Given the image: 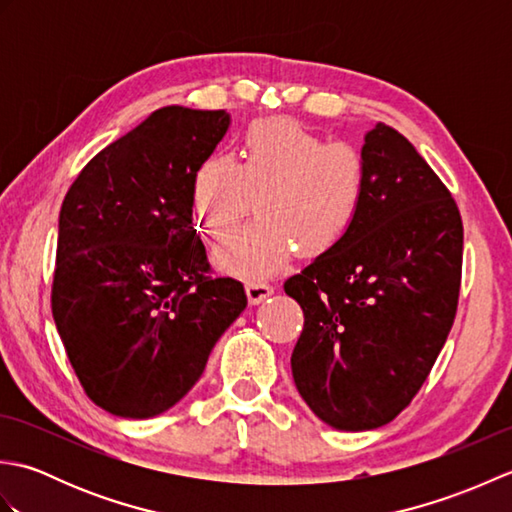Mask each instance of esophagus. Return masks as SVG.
I'll use <instances>...</instances> for the list:
<instances>
[{
    "mask_svg": "<svg viewBox=\"0 0 512 512\" xmlns=\"http://www.w3.org/2000/svg\"><path fill=\"white\" fill-rule=\"evenodd\" d=\"M273 292V286L266 284V281H248L246 284V297L250 306H259V303L266 301Z\"/></svg>",
    "mask_w": 512,
    "mask_h": 512,
    "instance_id": "34e87169",
    "label": "esophagus"
}]
</instances>
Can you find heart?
Here are the masks:
<instances>
[{"label":"heart","instance_id":"heart-1","mask_svg":"<svg viewBox=\"0 0 512 512\" xmlns=\"http://www.w3.org/2000/svg\"><path fill=\"white\" fill-rule=\"evenodd\" d=\"M367 193V165L347 143H325L292 118L248 127L239 160L206 156L193 173V202L206 231H235L257 200L259 220L215 250L226 273L262 279L299 246L314 257L334 248L356 222Z\"/></svg>","mask_w":512,"mask_h":512}]
</instances>
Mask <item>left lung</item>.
I'll return each mask as SVG.
<instances>
[{
	"label": "left lung",
	"instance_id": "8db88e82",
	"mask_svg": "<svg viewBox=\"0 0 512 512\" xmlns=\"http://www.w3.org/2000/svg\"><path fill=\"white\" fill-rule=\"evenodd\" d=\"M367 193L356 222L284 290L303 310L292 378L341 431L383 427L427 380L451 332L462 279V217L409 140L365 134Z\"/></svg>",
	"mask_w": 512,
	"mask_h": 512
}]
</instances>
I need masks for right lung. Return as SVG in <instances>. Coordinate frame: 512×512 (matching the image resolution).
Here are the masks:
<instances>
[{
    "label": "right lung",
    "instance_id": "obj_1",
    "mask_svg": "<svg viewBox=\"0 0 512 512\" xmlns=\"http://www.w3.org/2000/svg\"><path fill=\"white\" fill-rule=\"evenodd\" d=\"M224 110L169 105L99 151L59 213L52 317L85 394L121 418H154L202 376L246 308L209 277L193 226V173L228 132Z\"/></svg>",
    "mask_w": 512,
    "mask_h": 512
}]
</instances>
